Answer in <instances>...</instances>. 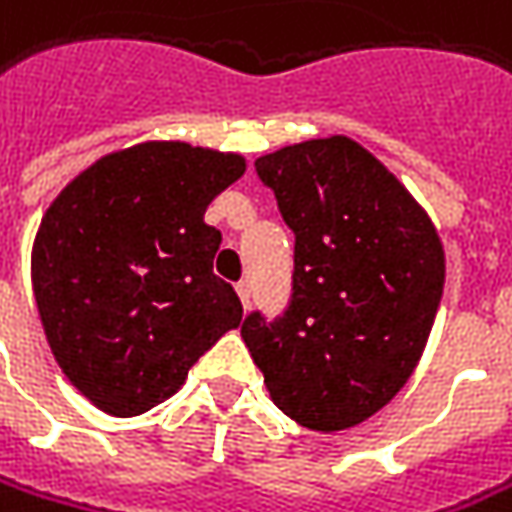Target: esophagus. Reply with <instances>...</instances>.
<instances>
[{
    "instance_id": "obj_1",
    "label": "esophagus",
    "mask_w": 512,
    "mask_h": 512,
    "mask_svg": "<svg viewBox=\"0 0 512 512\" xmlns=\"http://www.w3.org/2000/svg\"><path fill=\"white\" fill-rule=\"evenodd\" d=\"M235 289H238V297H240V303H243V309H249V303H252V289H249V283H246V280H240Z\"/></svg>"
}]
</instances>
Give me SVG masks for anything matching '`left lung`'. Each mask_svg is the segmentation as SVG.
Here are the masks:
<instances>
[{
	"mask_svg": "<svg viewBox=\"0 0 512 512\" xmlns=\"http://www.w3.org/2000/svg\"><path fill=\"white\" fill-rule=\"evenodd\" d=\"M260 181L294 232L286 314L243 320L240 337L272 402L309 431H345L411 379L445 286L428 212L348 135L260 155Z\"/></svg>",
	"mask_w": 512,
	"mask_h": 512,
	"instance_id": "8db88e82",
	"label": "left lung"
}]
</instances>
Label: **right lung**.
I'll return each instance as SVG.
<instances>
[{"mask_svg":"<svg viewBox=\"0 0 512 512\" xmlns=\"http://www.w3.org/2000/svg\"><path fill=\"white\" fill-rule=\"evenodd\" d=\"M243 172L238 152L141 141L101 155L47 206L33 297L64 377L98 411L147 414L240 326L238 294L212 272L221 232L203 212Z\"/></svg>","mask_w":512,"mask_h":512,"instance_id":"right-lung-1","label":"right lung"}]
</instances>
